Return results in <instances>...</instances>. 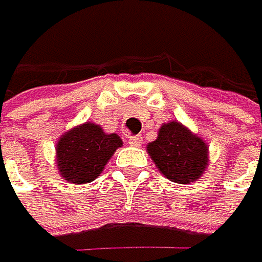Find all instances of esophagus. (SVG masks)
Wrapping results in <instances>:
<instances>
[{
  "instance_id": "34e87169",
  "label": "esophagus",
  "mask_w": 262,
  "mask_h": 262,
  "mask_svg": "<svg viewBox=\"0 0 262 262\" xmlns=\"http://www.w3.org/2000/svg\"><path fill=\"white\" fill-rule=\"evenodd\" d=\"M129 144L131 146H141L142 144V138L141 136H129Z\"/></svg>"
}]
</instances>
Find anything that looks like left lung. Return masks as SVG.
I'll return each instance as SVG.
<instances>
[{
  "mask_svg": "<svg viewBox=\"0 0 262 262\" xmlns=\"http://www.w3.org/2000/svg\"><path fill=\"white\" fill-rule=\"evenodd\" d=\"M147 154L161 174L176 184L195 182L208 165L207 142L177 121L161 126L157 139L147 144Z\"/></svg>",
  "mask_w": 262,
  "mask_h": 262,
  "instance_id": "8db88e82",
  "label": "left lung"
}]
</instances>
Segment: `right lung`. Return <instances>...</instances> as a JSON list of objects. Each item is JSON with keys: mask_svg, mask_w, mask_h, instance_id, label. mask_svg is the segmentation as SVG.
I'll return each mask as SVG.
<instances>
[{"mask_svg": "<svg viewBox=\"0 0 262 262\" xmlns=\"http://www.w3.org/2000/svg\"><path fill=\"white\" fill-rule=\"evenodd\" d=\"M121 146L118 134H106L95 123L80 124L57 142V167L69 182L88 184L101 174L110 157Z\"/></svg>", "mask_w": 262, "mask_h": 262, "instance_id": "1", "label": "right lung"}]
</instances>
